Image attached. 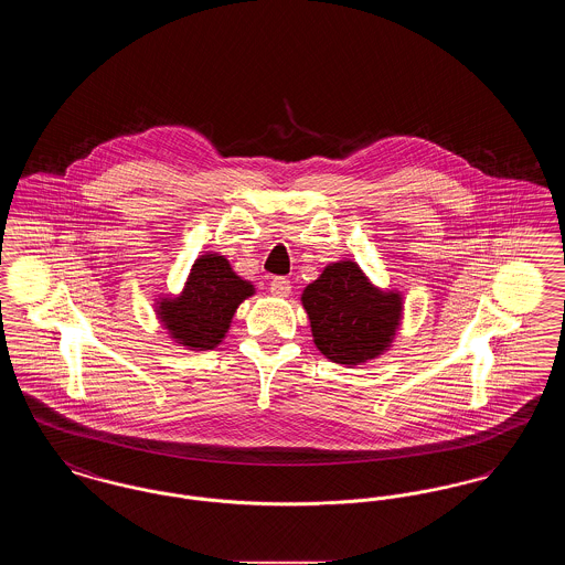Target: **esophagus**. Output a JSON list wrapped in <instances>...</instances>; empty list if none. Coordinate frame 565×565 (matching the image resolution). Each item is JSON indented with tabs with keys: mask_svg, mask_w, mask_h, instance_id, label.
Returning a JSON list of instances; mask_svg holds the SVG:
<instances>
[{
	"mask_svg": "<svg viewBox=\"0 0 565 565\" xmlns=\"http://www.w3.org/2000/svg\"><path fill=\"white\" fill-rule=\"evenodd\" d=\"M269 286L270 295L275 296H288L290 295V290H292V284H290V279H286V277H273Z\"/></svg>",
	"mask_w": 565,
	"mask_h": 565,
	"instance_id": "obj_1",
	"label": "esophagus"
}]
</instances>
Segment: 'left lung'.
<instances>
[{"label": "left lung", "instance_id": "left-lung-1", "mask_svg": "<svg viewBox=\"0 0 565 565\" xmlns=\"http://www.w3.org/2000/svg\"><path fill=\"white\" fill-rule=\"evenodd\" d=\"M316 348L355 366L390 348L403 316L398 292H381L351 260L334 263L302 292Z\"/></svg>", "mask_w": 565, "mask_h": 565}]
</instances>
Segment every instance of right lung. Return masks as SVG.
I'll list each match as a JSON object with an SVG mask.
<instances>
[{"label": "right lung", "instance_id": "obj_1", "mask_svg": "<svg viewBox=\"0 0 565 565\" xmlns=\"http://www.w3.org/2000/svg\"><path fill=\"white\" fill-rule=\"evenodd\" d=\"M254 286L231 269L228 260L205 254L194 260L184 292L162 298L159 318L180 345L192 350H214L228 332L231 320Z\"/></svg>", "mask_w": 565, "mask_h": 565}]
</instances>
